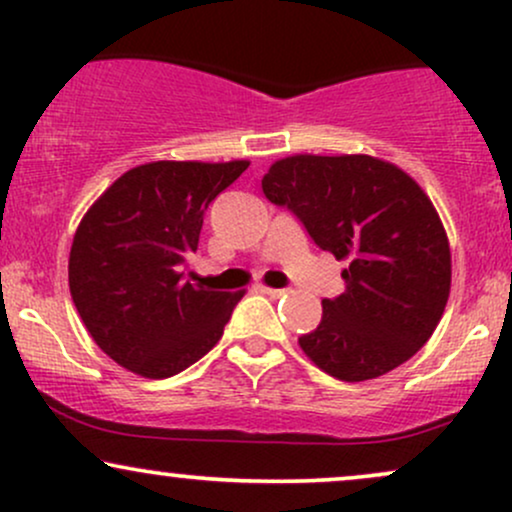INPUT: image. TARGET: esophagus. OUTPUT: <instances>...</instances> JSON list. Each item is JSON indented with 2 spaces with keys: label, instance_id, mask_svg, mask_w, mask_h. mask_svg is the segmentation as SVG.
<instances>
[{
  "label": "esophagus",
  "instance_id": "obj_1",
  "mask_svg": "<svg viewBox=\"0 0 512 512\" xmlns=\"http://www.w3.org/2000/svg\"><path fill=\"white\" fill-rule=\"evenodd\" d=\"M262 293H267L269 298H281L286 293V289H267V286H262Z\"/></svg>",
  "mask_w": 512,
  "mask_h": 512
}]
</instances>
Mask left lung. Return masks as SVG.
Returning <instances> with one entry per match:
<instances>
[{"mask_svg": "<svg viewBox=\"0 0 512 512\" xmlns=\"http://www.w3.org/2000/svg\"><path fill=\"white\" fill-rule=\"evenodd\" d=\"M320 250L346 260V291L298 339L346 383L390 373L428 342L450 296V245L431 199L404 170L373 156H289L262 178Z\"/></svg>", "mask_w": 512, "mask_h": 512, "instance_id": "obj_1", "label": "left lung"}]
</instances>
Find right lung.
I'll return each mask as SVG.
<instances>
[{
  "label": "right lung",
  "instance_id": "obj_1",
  "mask_svg": "<svg viewBox=\"0 0 512 512\" xmlns=\"http://www.w3.org/2000/svg\"><path fill=\"white\" fill-rule=\"evenodd\" d=\"M248 161H156L127 170L86 211L69 291L93 342L144 378H170L219 342L243 293L185 279L209 204Z\"/></svg>",
  "mask_w": 512,
  "mask_h": 512
}]
</instances>
